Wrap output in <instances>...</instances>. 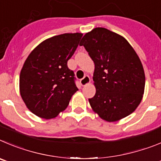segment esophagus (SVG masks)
Listing matches in <instances>:
<instances>
[{
	"instance_id": "obj_1",
	"label": "esophagus",
	"mask_w": 161,
	"mask_h": 161,
	"mask_svg": "<svg viewBox=\"0 0 161 161\" xmlns=\"http://www.w3.org/2000/svg\"><path fill=\"white\" fill-rule=\"evenodd\" d=\"M90 82H91V79H90V77L88 75H85V76L80 80V83L82 86H86V85H87Z\"/></svg>"
}]
</instances>
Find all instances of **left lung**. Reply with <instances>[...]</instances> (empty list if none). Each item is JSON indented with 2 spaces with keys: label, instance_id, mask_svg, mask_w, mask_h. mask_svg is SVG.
Listing matches in <instances>:
<instances>
[{
  "label": "left lung",
  "instance_id": "1",
  "mask_svg": "<svg viewBox=\"0 0 161 161\" xmlns=\"http://www.w3.org/2000/svg\"><path fill=\"white\" fill-rule=\"evenodd\" d=\"M95 63L96 93L89 98L99 117L115 122L133 112L140 103L145 75L140 59L122 36L105 28H95L81 41Z\"/></svg>",
  "mask_w": 161,
  "mask_h": 161
}]
</instances>
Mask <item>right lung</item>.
I'll return each mask as SVG.
<instances>
[{
    "label": "right lung",
    "mask_w": 161,
    "mask_h": 161,
    "mask_svg": "<svg viewBox=\"0 0 161 161\" xmlns=\"http://www.w3.org/2000/svg\"><path fill=\"white\" fill-rule=\"evenodd\" d=\"M82 34H63L46 39L34 49L20 74V94L28 109L43 119L64 111L78 91L67 66Z\"/></svg>",
    "instance_id": "right-lung-1"
}]
</instances>
